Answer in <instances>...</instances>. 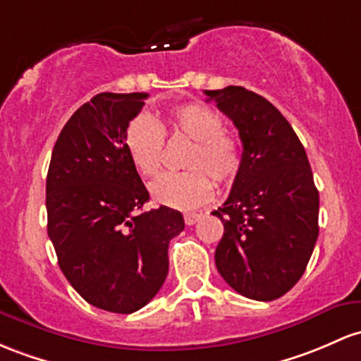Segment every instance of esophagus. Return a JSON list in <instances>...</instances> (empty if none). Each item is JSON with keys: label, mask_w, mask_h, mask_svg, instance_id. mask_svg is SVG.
<instances>
[{"label": "esophagus", "mask_w": 361, "mask_h": 361, "mask_svg": "<svg viewBox=\"0 0 361 361\" xmlns=\"http://www.w3.org/2000/svg\"><path fill=\"white\" fill-rule=\"evenodd\" d=\"M202 217V214H195V212H188V214H185V224H188V226H192V224H195L197 221H199Z\"/></svg>", "instance_id": "obj_1"}]
</instances>
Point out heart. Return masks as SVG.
I'll list each match as a JSON object with an SVG mask.
<instances>
[{
    "label": "heart",
    "instance_id": "b5f03b06",
    "mask_svg": "<svg viewBox=\"0 0 361 361\" xmlns=\"http://www.w3.org/2000/svg\"><path fill=\"white\" fill-rule=\"evenodd\" d=\"M173 137L192 140L187 150L183 173L162 174L150 185L156 204L180 211L199 207L214 193V182L228 185L238 176L243 164V149L236 137L224 132V120L204 102H188L173 109L168 118ZM166 126L149 114H137L125 128V149L138 174L152 178L161 168ZM213 178H211L210 176Z\"/></svg>",
    "mask_w": 361,
    "mask_h": 361
}]
</instances>
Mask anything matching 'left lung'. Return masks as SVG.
I'll use <instances>...</instances> for the list:
<instances>
[{
    "label": "left lung",
    "mask_w": 361,
    "mask_h": 361,
    "mask_svg": "<svg viewBox=\"0 0 361 361\" xmlns=\"http://www.w3.org/2000/svg\"><path fill=\"white\" fill-rule=\"evenodd\" d=\"M238 128L243 164L223 207L216 267L229 286L259 302L300 281L319 236V192L302 142L267 99L229 85L204 90Z\"/></svg>",
    "instance_id": "8db88e82"
}]
</instances>
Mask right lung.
<instances>
[{
    "mask_svg": "<svg viewBox=\"0 0 361 361\" xmlns=\"http://www.w3.org/2000/svg\"><path fill=\"white\" fill-rule=\"evenodd\" d=\"M149 94L102 92L63 126L46 180L47 235L59 269L87 303L133 314L161 290L181 212H142L149 192L125 149V128Z\"/></svg>",
    "mask_w": 361,
    "mask_h": 361,
    "instance_id": "right-lung-1",
    "label": "right lung"
}]
</instances>
